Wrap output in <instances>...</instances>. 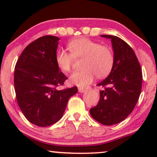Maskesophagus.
<instances>
[{"label": "esophagus", "mask_w": 157, "mask_h": 157, "mask_svg": "<svg viewBox=\"0 0 157 157\" xmlns=\"http://www.w3.org/2000/svg\"><path fill=\"white\" fill-rule=\"evenodd\" d=\"M78 91L80 93H83L85 91H86V89H84V88H82V87H79L78 88Z\"/></svg>", "instance_id": "1"}]
</instances>
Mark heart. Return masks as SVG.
Instances as JSON below:
<instances>
[{
	"label": "heart",
	"mask_w": 157,
	"mask_h": 157,
	"mask_svg": "<svg viewBox=\"0 0 157 157\" xmlns=\"http://www.w3.org/2000/svg\"><path fill=\"white\" fill-rule=\"evenodd\" d=\"M70 52L57 50L55 60L57 66L64 72H70L75 58H82L80 71L73 73L69 78L71 84L86 86L94 77L104 78L111 73L114 65V55L111 47L86 37H79L68 44Z\"/></svg>",
	"instance_id": "obj_1"
}]
</instances>
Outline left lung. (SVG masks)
Returning a JSON list of instances; mask_svg holds the SVG:
<instances>
[{
	"label": "left lung",
	"mask_w": 157,
	"mask_h": 157,
	"mask_svg": "<svg viewBox=\"0 0 157 157\" xmlns=\"http://www.w3.org/2000/svg\"><path fill=\"white\" fill-rule=\"evenodd\" d=\"M101 36L111 40L114 65L109 76L97 84L102 88L100 100L90 109V114L102 125H112L134 110L141 93L142 74L137 57L127 43L117 36Z\"/></svg>",
	"instance_id": "8db88e82"
}]
</instances>
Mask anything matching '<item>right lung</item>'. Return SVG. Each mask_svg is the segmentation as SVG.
<instances>
[{"mask_svg":"<svg viewBox=\"0 0 157 157\" xmlns=\"http://www.w3.org/2000/svg\"><path fill=\"white\" fill-rule=\"evenodd\" d=\"M58 37L46 35L29 44L16 63L14 84L23 115L31 123L50 126L62 117L77 86L58 89L67 77L55 60Z\"/></svg>","mask_w":157,"mask_h":157,"instance_id":"add662e5","label":"right lung"}]
</instances>
